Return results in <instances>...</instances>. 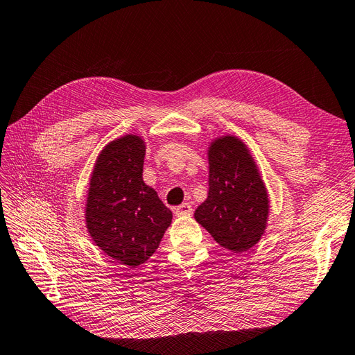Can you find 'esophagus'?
Listing matches in <instances>:
<instances>
[{
  "label": "esophagus",
  "instance_id": "obj_1",
  "mask_svg": "<svg viewBox=\"0 0 355 355\" xmlns=\"http://www.w3.org/2000/svg\"><path fill=\"white\" fill-rule=\"evenodd\" d=\"M191 213H192V207H191L189 202L180 204V206H178V207L175 209V214H176V216H189Z\"/></svg>",
  "mask_w": 355,
  "mask_h": 355
}]
</instances>
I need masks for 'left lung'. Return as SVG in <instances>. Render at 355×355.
I'll use <instances>...</instances> for the list:
<instances>
[{
    "mask_svg": "<svg viewBox=\"0 0 355 355\" xmlns=\"http://www.w3.org/2000/svg\"><path fill=\"white\" fill-rule=\"evenodd\" d=\"M209 194L196 220L223 249L241 253L261 240L270 200L247 146L235 136L214 139L209 148Z\"/></svg>",
    "mask_w": 355,
    "mask_h": 355,
    "instance_id": "left-lung-1",
    "label": "left lung"
}]
</instances>
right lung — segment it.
<instances>
[{
	"label": "right lung",
	"mask_w": 355,
	"mask_h": 355,
	"mask_svg": "<svg viewBox=\"0 0 355 355\" xmlns=\"http://www.w3.org/2000/svg\"><path fill=\"white\" fill-rule=\"evenodd\" d=\"M145 142L125 135L96 159L85 204V223L94 244L116 262L142 265L158 249L173 214L144 173Z\"/></svg>",
	"instance_id": "obj_1"
}]
</instances>
